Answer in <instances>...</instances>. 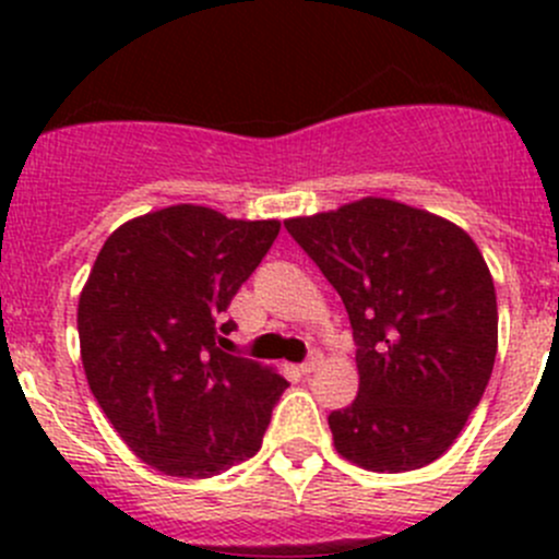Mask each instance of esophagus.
<instances>
[{"label": "esophagus", "instance_id": "34e87169", "mask_svg": "<svg viewBox=\"0 0 559 559\" xmlns=\"http://www.w3.org/2000/svg\"><path fill=\"white\" fill-rule=\"evenodd\" d=\"M321 362H324V359H321V354H319V352H313V354H311V357H308V359H306V362H302V365H300V370H302V373H306V376H308V373H313V370H316V368H319V365H321Z\"/></svg>", "mask_w": 559, "mask_h": 559}]
</instances>
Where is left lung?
Listing matches in <instances>:
<instances>
[{"label":"left lung","instance_id":"1","mask_svg":"<svg viewBox=\"0 0 559 559\" xmlns=\"http://www.w3.org/2000/svg\"><path fill=\"white\" fill-rule=\"evenodd\" d=\"M346 306L359 392L332 411L337 454L403 473L438 460L481 400L498 354V300L471 235L365 197L284 222Z\"/></svg>","mask_w":559,"mask_h":559}]
</instances>
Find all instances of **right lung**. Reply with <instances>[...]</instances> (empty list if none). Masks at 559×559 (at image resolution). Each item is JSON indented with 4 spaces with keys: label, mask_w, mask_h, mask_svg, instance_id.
Here are the masks:
<instances>
[{
    "label": "right lung",
    "mask_w": 559,
    "mask_h": 559,
    "mask_svg": "<svg viewBox=\"0 0 559 559\" xmlns=\"http://www.w3.org/2000/svg\"><path fill=\"white\" fill-rule=\"evenodd\" d=\"M278 222L173 205L105 240L78 302L88 386L129 449L156 471L211 478L262 447L286 379L224 352L233 297Z\"/></svg>",
    "instance_id": "add662e5"
}]
</instances>
